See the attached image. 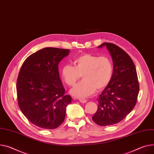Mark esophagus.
Listing matches in <instances>:
<instances>
[{"mask_svg": "<svg viewBox=\"0 0 154 154\" xmlns=\"http://www.w3.org/2000/svg\"><path fill=\"white\" fill-rule=\"evenodd\" d=\"M79 101H80V103H86L87 102V101L86 100H85V99H82V98L79 99Z\"/></svg>", "mask_w": 154, "mask_h": 154, "instance_id": "1", "label": "esophagus"}]
</instances>
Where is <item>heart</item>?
<instances>
[{
  "label": "heart",
  "mask_w": 154,
  "mask_h": 154,
  "mask_svg": "<svg viewBox=\"0 0 154 154\" xmlns=\"http://www.w3.org/2000/svg\"><path fill=\"white\" fill-rule=\"evenodd\" d=\"M74 63V66L64 65L61 75L63 80L69 86L74 85L82 75L83 80L70 91L73 96L79 98L90 96L96 88L104 89L112 77L113 65L108 57L84 54L77 57Z\"/></svg>",
  "instance_id": "b5f03b06"
}]
</instances>
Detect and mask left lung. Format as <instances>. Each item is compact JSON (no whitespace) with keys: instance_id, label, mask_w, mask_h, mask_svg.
<instances>
[{"instance_id":"1","label":"left lung","mask_w":154,"mask_h":154,"mask_svg":"<svg viewBox=\"0 0 154 154\" xmlns=\"http://www.w3.org/2000/svg\"><path fill=\"white\" fill-rule=\"evenodd\" d=\"M113 62L111 80L97 99L99 104L92 120L98 125L109 126L122 121L136 105L139 82L133 61L122 48L111 43H103Z\"/></svg>"}]
</instances>
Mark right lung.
Returning <instances> with one entry per match:
<instances>
[{
	"mask_svg": "<svg viewBox=\"0 0 154 154\" xmlns=\"http://www.w3.org/2000/svg\"><path fill=\"white\" fill-rule=\"evenodd\" d=\"M70 50L45 48L27 58L18 74L17 91L19 107L32 123L47 130L64 122L72 97L65 94L58 64Z\"/></svg>",
	"mask_w": 154,
	"mask_h": 154,
	"instance_id": "add662e5",
	"label": "right lung"
}]
</instances>
